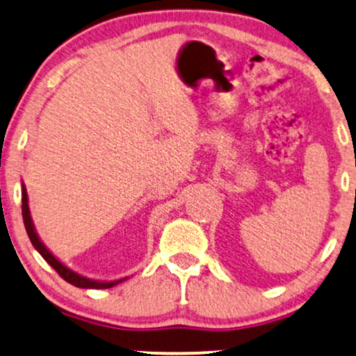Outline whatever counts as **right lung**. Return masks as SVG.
Segmentation results:
<instances>
[{
	"label": "right lung",
	"mask_w": 356,
	"mask_h": 356,
	"mask_svg": "<svg viewBox=\"0 0 356 356\" xmlns=\"http://www.w3.org/2000/svg\"><path fill=\"white\" fill-rule=\"evenodd\" d=\"M21 209H23V221H24V227H26V232H28L31 243H33L34 248H36V251L41 254L44 257V261L49 264L52 269H54L57 274L63 277L65 282L76 285V287H81V289H111L113 285H117L118 282H122V280L125 279H120V280H113V282H97V280H90V279H86L82 277V275L76 274V272H72L71 269H67V267L60 264L57 259L52 256V254L47 251L46 245H44L41 241H39L36 231H34V226H33V221H31V216H29V208H28V195H26V190L23 186V206H21Z\"/></svg>",
	"instance_id": "add662e5"
}]
</instances>
